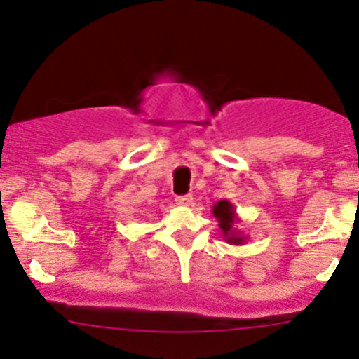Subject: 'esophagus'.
Returning <instances> with one entry per match:
<instances>
[{"mask_svg":"<svg viewBox=\"0 0 359 359\" xmlns=\"http://www.w3.org/2000/svg\"><path fill=\"white\" fill-rule=\"evenodd\" d=\"M175 204L180 207H189L192 204V196H179L175 197Z\"/></svg>","mask_w":359,"mask_h":359,"instance_id":"obj_1","label":"esophagus"}]
</instances>
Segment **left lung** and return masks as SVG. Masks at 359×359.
<instances>
[{
  "label": "left lung",
  "instance_id": "8db88e82",
  "mask_svg": "<svg viewBox=\"0 0 359 359\" xmlns=\"http://www.w3.org/2000/svg\"><path fill=\"white\" fill-rule=\"evenodd\" d=\"M212 215L217 219L219 222V229L222 232V239L226 241L227 244H234V245H243L245 241H248V236L243 234V231L236 227L239 221V215L236 212V207L231 201H219L217 204H214L212 207Z\"/></svg>",
  "mask_w": 359,
  "mask_h": 359
}]
</instances>
